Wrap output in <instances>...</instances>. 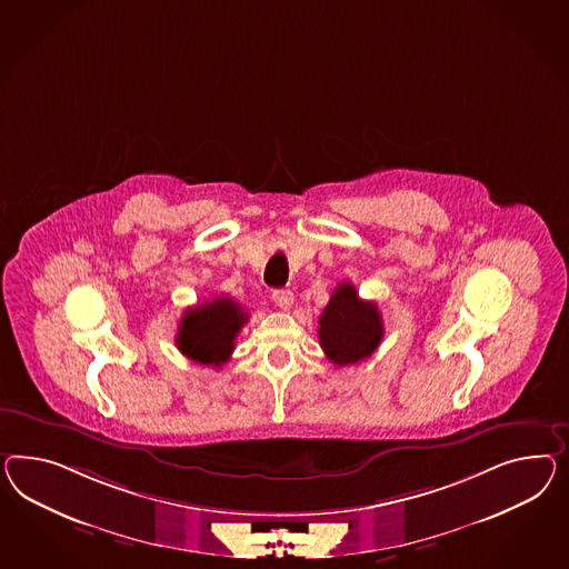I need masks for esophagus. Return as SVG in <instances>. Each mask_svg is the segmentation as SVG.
Segmentation results:
<instances>
[{"instance_id": "1", "label": "esophagus", "mask_w": 569, "mask_h": 569, "mask_svg": "<svg viewBox=\"0 0 569 569\" xmlns=\"http://www.w3.org/2000/svg\"><path fill=\"white\" fill-rule=\"evenodd\" d=\"M273 302H276L277 307L281 308V310H290L293 305V293L290 290H276L273 292Z\"/></svg>"}]
</instances>
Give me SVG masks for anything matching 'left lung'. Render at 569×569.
I'll return each mask as SVG.
<instances>
[{"label":"left lung","instance_id":"left-lung-1","mask_svg":"<svg viewBox=\"0 0 569 569\" xmlns=\"http://www.w3.org/2000/svg\"><path fill=\"white\" fill-rule=\"evenodd\" d=\"M383 333L379 308L362 300L352 283L336 288L319 319V343L338 367L367 360L379 348Z\"/></svg>","mask_w":569,"mask_h":569}]
</instances>
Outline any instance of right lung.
I'll list each match as a JSON object with an SVG mask.
<instances>
[{"label":"right lung","mask_w":569,"mask_h":569,"mask_svg":"<svg viewBox=\"0 0 569 569\" xmlns=\"http://www.w3.org/2000/svg\"><path fill=\"white\" fill-rule=\"evenodd\" d=\"M248 321V312L228 296L188 310L178 329V350L190 360L221 367L230 360L233 341Z\"/></svg>","instance_id":"add662e5"}]
</instances>
